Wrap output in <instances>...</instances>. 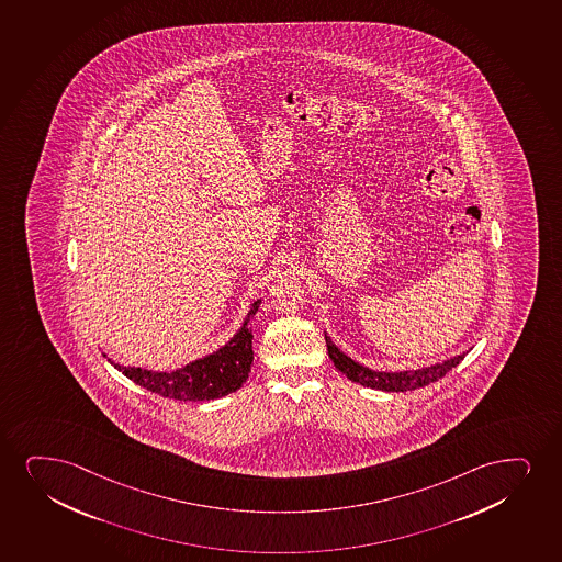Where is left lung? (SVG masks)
<instances>
[{
	"label": "left lung",
	"instance_id": "8db88e82",
	"mask_svg": "<svg viewBox=\"0 0 562 562\" xmlns=\"http://www.w3.org/2000/svg\"><path fill=\"white\" fill-rule=\"evenodd\" d=\"M326 345L329 358H331L335 368L339 369L340 373L347 374L350 381L358 382L361 386L382 390V392H407V390L424 389L431 382L439 381L441 376H445L452 368H457L460 361L464 360V356H457V358L437 363L431 368L402 371V373H382V371L379 373V371L363 368L360 363L350 360L348 356H345L339 348L333 345L329 337H326Z\"/></svg>",
	"mask_w": 562,
	"mask_h": 562
}]
</instances>
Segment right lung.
Returning <instances> with one entry per match:
<instances>
[{"mask_svg": "<svg viewBox=\"0 0 562 562\" xmlns=\"http://www.w3.org/2000/svg\"><path fill=\"white\" fill-rule=\"evenodd\" d=\"M259 299L251 305L250 314L246 318L243 329L235 337L220 348L217 352L210 353L202 360L193 361L186 368L172 371V373H153L146 369L121 368L113 363V368L128 376L132 382L139 384L142 389L149 390L153 394L180 400V402H209L223 395L231 394L243 386L248 379L254 350H251V335L248 329V319L259 308Z\"/></svg>", "mask_w": 562, "mask_h": 562, "instance_id": "right-lung-1", "label": "right lung"}]
</instances>
